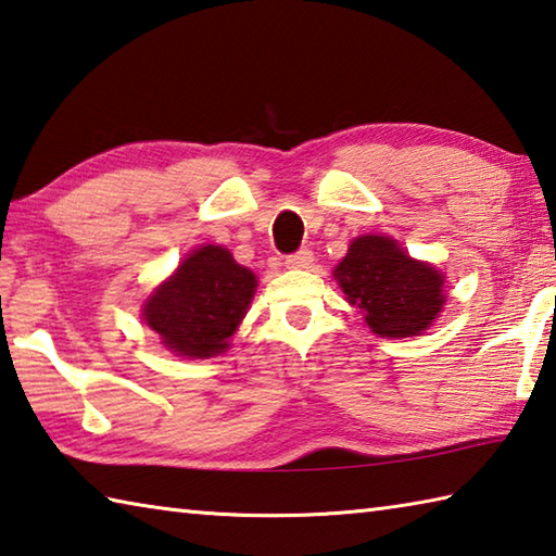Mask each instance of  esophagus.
Masks as SVG:
<instances>
[{
  "label": "esophagus",
  "mask_w": 556,
  "mask_h": 556,
  "mask_svg": "<svg viewBox=\"0 0 556 556\" xmlns=\"http://www.w3.org/2000/svg\"><path fill=\"white\" fill-rule=\"evenodd\" d=\"M312 261H314L312 251L309 249H300V251H295V254L286 256V266L288 268H309Z\"/></svg>",
  "instance_id": "34e87169"
}]
</instances>
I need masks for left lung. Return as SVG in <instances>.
<instances>
[{"mask_svg": "<svg viewBox=\"0 0 556 556\" xmlns=\"http://www.w3.org/2000/svg\"><path fill=\"white\" fill-rule=\"evenodd\" d=\"M333 278L377 337H418L445 305L441 270L412 258L384 235L355 237Z\"/></svg>", "mask_w": 556, "mask_h": 556, "instance_id": "left-lung-1", "label": "left lung"}]
</instances>
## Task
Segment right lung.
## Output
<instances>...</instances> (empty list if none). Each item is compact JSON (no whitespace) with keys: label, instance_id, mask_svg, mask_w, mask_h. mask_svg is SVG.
Here are the masks:
<instances>
[{"label":"right lung","instance_id":"obj_1","mask_svg":"<svg viewBox=\"0 0 556 556\" xmlns=\"http://www.w3.org/2000/svg\"><path fill=\"white\" fill-rule=\"evenodd\" d=\"M256 286V276L225 247H198L144 302L142 319L172 353L213 358L229 349Z\"/></svg>","mask_w":556,"mask_h":556}]
</instances>
